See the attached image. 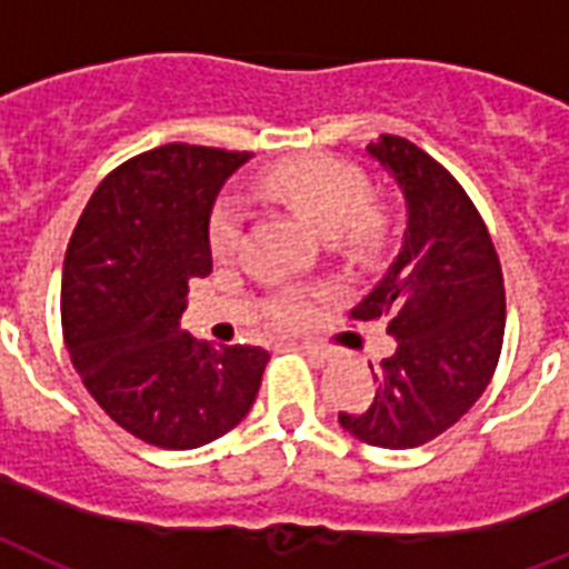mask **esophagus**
Segmentation results:
<instances>
[{
  "label": "esophagus",
  "mask_w": 569,
  "mask_h": 569,
  "mask_svg": "<svg viewBox=\"0 0 569 569\" xmlns=\"http://www.w3.org/2000/svg\"><path fill=\"white\" fill-rule=\"evenodd\" d=\"M301 351H303V355H310L312 360H319V363H328V360H330L328 351H325V348H319V346H312V342H301Z\"/></svg>",
  "instance_id": "obj_1"
}]
</instances>
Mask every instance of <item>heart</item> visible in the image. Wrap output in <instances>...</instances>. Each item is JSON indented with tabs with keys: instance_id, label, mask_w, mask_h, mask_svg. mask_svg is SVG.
Wrapping results in <instances>:
<instances>
[{
	"instance_id": "1",
	"label": "heart",
	"mask_w": 569,
	"mask_h": 569,
	"mask_svg": "<svg viewBox=\"0 0 569 569\" xmlns=\"http://www.w3.org/2000/svg\"><path fill=\"white\" fill-rule=\"evenodd\" d=\"M262 189L310 221L321 236L339 241H369L378 232L380 218L369 206V182L355 164L328 156H310L280 164L262 177ZM241 206L223 197L209 221V250L214 259H230L241 239ZM310 310V301L298 292H286L274 301L280 325H295Z\"/></svg>"
}]
</instances>
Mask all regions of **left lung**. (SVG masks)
I'll use <instances>...</instances> for the list:
<instances>
[{
    "instance_id": "8db88e82",
    "label": "left lung",
    "mask_w": 569,
    "mask_h": 569,
    "mask_svg": "<svg viewBox=\"0 0 569 569\" xmlns=\"http://www.w3.org/2000/svg\"><path fill=\"white\" fill-rule=\"evenodd\" d=\"M407 203L401 250L351 310L387 321L396 351L380 360L378 392L360 416L339 413L357 440L416 449L476 405L496 372L505 337L502 266L481 214L440 162L407 138L366 147Z\"/></svg>"
}]
</instances>
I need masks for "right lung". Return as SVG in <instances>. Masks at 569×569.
Returning a JSON list of instances; mask_svg holds the SVG:
<instances>
[{
  "instance_id": "right-lung-1",
  "label": "right lung",
  "mask_w": 569,
  "mask_h": 569,
  "mask_svg": "<svg viewBox=\"0 0 569 569\" xmlns=\"http://www.w3.org/2000/svg\"><path fill=\"white\" fill-rule=\"evenodd\" d=\"M248 153L164 144L97 186L67 244L61 325L93 401L138 440L197 449L248 416L268 351L180 328L189 280L212 271L209 214Z\"/></svg>"
}]
</instances>
